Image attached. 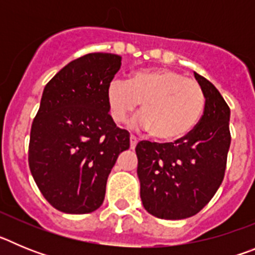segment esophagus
I'll list each match as a JSON object with an SVG mask.
<instances>
[{
	"instance_id": "obj_1",
	"label": "esophagus",
	"mask_w": 255,
	"mask_h": 255,
	"mask_svg": "<svg viewBox=\"0 0 255 255\" xmlns=\"http://www.w3.org/2000/svg\"><path fill=\"white\" fill-rule=\"evenodd\" d=\"M136 144H138V139H136V136H135V135H130V148L134 149V148L136 147Z\"/></svg>"
}]
</instances>
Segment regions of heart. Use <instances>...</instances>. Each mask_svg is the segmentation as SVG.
I'll return each mask as SVG.
<instances>
[{"label":"heart","mask_w":255,"mask_h":255,"mask_svg":"<svg viewBox=\"0 0 255 255\" xmlns=\"http://www.w3.org/2000/svg\"><path fill=\"white\" fill-rule=\"evenodd\" d=\"M106 101L116 124L125 123L140 103L135 121L163 141L179 140L194 129L206 102L199 83L163 67L134 71L126 82L112 80Z\"/></svg>","instance_id":"b5f03b06"}]
</instances>
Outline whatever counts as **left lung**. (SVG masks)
Masks as SVG:
<instances>
[{"label":"left lung","mask_w":255,"mask_h":255,"mask_svg":"<svg viewBox=\"0 0 255 255\" xmlns=\"http://www.w3.org/2000/svg\"><path fill=\"white\" fill-rule=\"evenodd\" d=\"M206 105L198 125L173 143L139 141L138 177L144 208L162 220L197 215L224 180L231 135L230 108L217 88L194 73Z\"/></svg>","instance_id":"1"}]
</instances>
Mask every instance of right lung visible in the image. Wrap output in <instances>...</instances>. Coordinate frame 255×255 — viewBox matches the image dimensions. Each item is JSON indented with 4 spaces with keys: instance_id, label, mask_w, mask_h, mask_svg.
<instances>
[{
    "instance_id": "obj_1",
    "label": "right lung",
    "mask_w": 255,
    "mask_h": 255,
    "mask_svg": "<svg viewBox=\"0 0 255 255\" xmlns=\"http://www.w3.org/2000/svg\"><path fill=\"white\" fill-rule=\"evenodd\" d=\"M114 53H88L61 69L44 87L31 124L29 167L52 207L91 213L102 206L108 175L130 134L108 114L106 91L120 70Z\"/></svg>"
}]
</instances>
